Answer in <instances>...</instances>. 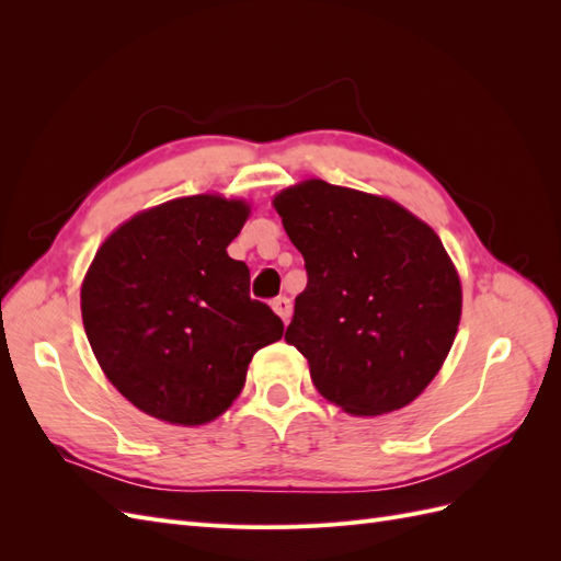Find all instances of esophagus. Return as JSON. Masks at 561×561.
I'll use <instances>...</instances> for the list:
<instances>
[{
    "instance_id": "34e87169",
    "label": "esophagus",
    "mask_w": 561,
    "mask_h": 561,
    "mask_svg": "<svg viewBox=\"0 0 561 561\" xmlns=\"http://www.w3.org/2000/svg\"><path fill=\"white\" fill-rule=\"evenodd\" d=\"M271 309H274V311L280 316V320L287 325V320H290V316H293V304H290V299H287V297H278V299L271 301Z\"/></svg>"
}]
</instances>
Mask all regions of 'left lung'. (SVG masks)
Listing matches in <instances>:
<instances>
[{
	"mask_svg": "<svg viewBox=\"0 0 561 561\" xmlns=\"http://www.w3.org/2000/svg\"><path fill=\"white\" fill-rule=\"evenodd\" d=\"M271 203L307 264L285 342L318 393L351 416L414 402L461 322V278L439 236L393 198L318 178Z\"/></svg>",
	"mask_w": 561,
	"mask_h": 561,
	"instance_id": "left-lung-1",
	"label": "left lung"
}]
</instances>
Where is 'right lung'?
Returning a JSON list of instances; mask_svg holds the SVG:
<instances>
[{"label": "right lung", "mask_w": 561, "mask_h": 561, "mask_svg": "<svg viewBox=\"0 0 561 561\" xmlns=\"http://www.w3.org/2000/svg\"><path fill=\"white\" fill-rule=\"evenodd\" d=\"M245 198L196 194L118 225L81 283V318L110 383L171 426H203L241 396L248 365L283 322L250 299V271L229 243Z\"/></svg>", "instance_id": "add662e5"}]
</instances>
